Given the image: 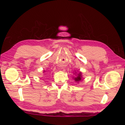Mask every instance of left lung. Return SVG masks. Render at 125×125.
<instances>
[{"label":"left lung","instance_id":"8db88e82","mask_svg":"<svg viewBox=\"0 0 125 125\" xmlns=\"http://www.w3.org/2000/svg\"><path fill=\"white\" fill-rule=\"evenodd\" d=\"M73 74L74 76L73 78L75 82L79 83V82L82 80V75L81 72H79V73H77V72L75 71L74 73H73Z\"/></svg>","mask_w":125,"mask_h":125}]
</instances>
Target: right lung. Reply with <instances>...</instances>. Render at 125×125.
Returning <instances> with one entry per match:
<instances>
[{"label": "right lung", "instance_id": "obj_1", "mask_svg": "<svg viewBox=\"0 0 125 125\" xmlns=\"http://www.w3.org/2000/svg\"><path fill=\"white\" fill-rule=\"evenodd\" d=\"M45 71H45V70H44V71H43V73H45Z\"/></svg>", "mask_w": 125, "mask_h": 125}]
</instances>
